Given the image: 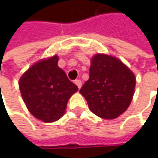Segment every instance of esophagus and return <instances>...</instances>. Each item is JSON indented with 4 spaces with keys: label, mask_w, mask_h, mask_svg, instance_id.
<instances>
[{
    "label": "esophagus",
    "mask_w": 158,
    "mask_h": 158,
    "mask_svg": "<svg viewBox=\"0 0 158 158\" xmlns=\"http://www.w3.org/2000/svg\"><path fill=\"white\" fill-rule=\"evenodd\" d=\"M75 84L78 86L79 89H80V87H81V85H82V82H81L80 79H76V80H75Z\"/></svg>",
    "instance_id": "obj_1"
}]
</instances>
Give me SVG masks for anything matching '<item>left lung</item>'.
Wrapping results in <instances>:
<instances>
[{"label":"left lung","instance_id":"1","mask_svg":"<svg viewBox=\"0 0 158 158\" xmlns=\"http://www.w3.org/2000/svg\"><path fill=\"white\" fill-rule=\"evenodd\" d=\"M134 73L118 58L96 54L89 68V78L79 92L89 108L102 119H115L129 107L135 88Z\"/></svg>","mask_w":158,"mask_h":158}]
</instances>
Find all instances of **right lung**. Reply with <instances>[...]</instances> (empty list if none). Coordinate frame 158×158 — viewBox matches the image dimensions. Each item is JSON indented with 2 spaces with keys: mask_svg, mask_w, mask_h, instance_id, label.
Segmentation results:
<instances>
[{
  "mask_svg": "<svg viewBox=\"0 0 158 158\" xmlns=\"http://www.w3.org/2000/svg\"><path fill=\"white\" fill-rule=\"evenodd\" d=\"M56 55L34 64L19 80L23 100L31 114L45 123L60 119L78 87L57 66Z\"/></svg>",
  "mask_w": 158,
  "mask_h": 158,
  "instance_id": "1",
  "label": "right lung"
}]
</instances>
